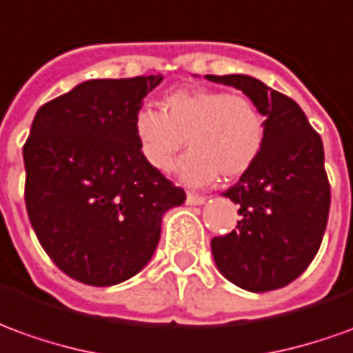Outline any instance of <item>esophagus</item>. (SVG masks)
<instances>
[{"label": "esophagus", "instance_id": "34e87169", "mask_svg": "<svg viewBox=\"0 0 353 353\" xmlns=\"http://www.w3.org/2000/svg\"><path fill=\"white\" fill-rule=\"evenodd\" d=\"M204 196H201V194H194V193H187V204L189 206H201V204H204Z\"/></svg>", "mask_w": 353, "mask_h": 353}]
</instances>
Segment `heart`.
I'll list each match as a JSON object with an SVG mask.
<instances>
[{"instance_id":"b5f03b06","label":"heart","mask_w":353,"mask_h":353,"mask_svg":"<svg viewBox=\"0 0 353 353\" xmlns=\"http://www.w3.org/2000/svg\"><path fill=\"white\" fill-rule=\"evenodd\" d=\"M134 134L143 159L166 172L187 139L191 151L177 164L187 183L202 185L221 176L235 179L262 152L265 118L252 99L219 90H177L162 99V110L141 107Z\"/></svg>"}]
</instances>
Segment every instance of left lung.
I'll list each match as a JSON object with an SVG mask.
<instances>
[{
    "mask_svg": "<svg viewBox=\"0 0 353 353\" xmlns=\"http://www.w3.org/2000/svg\"><path fill=\"white\" fill-rule=\"evenodd\" d=\"M206 80L241 90L265 117L260 157L223 193L239 204L241 219L229 235L212 239L214 262L250 292L287 287L315 258L329 219L321 137L296 101L252 76L208 74Z\"/></svg>",
    "mask_w": 353,
    "mask_h": 353,
    "instance_id": "obj_1",
    "label": "left lung"
}]
</instances>
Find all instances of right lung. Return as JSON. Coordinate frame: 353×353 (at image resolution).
Masks as SVG:
<instances>
[{"instance_id":"1","label":"right lung","mask_w":353,"mask_h":353,"mask_svg":"<svg viewBox=\"0 0 353 353\" xmlns=\"http://www.w3.org/2000/svg\"><path fill=\"white\" fill-rule=\"evenodd\" d=\"M162 76L90 80L49 101L22 147L24 201L39 245L68 277L110 287L149 263L162 216L185 191L151 168L135 112Z\"/></svg>"}]
</instances>
